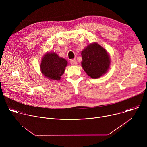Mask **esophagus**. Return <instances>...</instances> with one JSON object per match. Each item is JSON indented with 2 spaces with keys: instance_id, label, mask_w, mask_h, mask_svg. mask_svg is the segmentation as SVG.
Segmentation results:
<instances>
[{
  "instance_id": "1",
  "label": "esophagus",
  "mask_w": 147,
  "mask_h": 147,
  "mask_svg": "<svg viewBox=\"0 0 147 147\" xmlns=\"http://www.w3.org/2000/svg\"><path fill=\"white\" fill-rule=\"evenodd\" d=\"M70 63H71V64L73 66H76V65L77 64V61H76V59H72V60H71Z\"/></svg>"
}]
</instances>
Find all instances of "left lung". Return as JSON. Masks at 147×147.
<instances>
[{
  "mask_svg": "<svg viewBox=\"0 0 147 147\" xmlns=\"http://www.w3.org/2000/svg\"><path fill=\"white\" fill-rule=\"evenodd\" d=\"M81 66L92 78H98L106 74L110 68V55L96 42L89 44L81 51Z\"/></svg>",
  "mask_w": 147,
  "mask_h": 147,
  "instance_id": "1",
  "label": "left lung"
}]
</instances>
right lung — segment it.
<instances>
[{
    "instance_id": "obj_1",
    "label": "right lung",
    "mask_w": 147,
    "mask_h": 147,
    "mask_svg": "<svg viewBox=\"0 0 147 147\" xmlns=\"http://www.w3.org/2000/svg\"><path fill=\"white\" fill-rule=\"evenodd\" d=\"M67 63L65 59L60 57L56 52H47L42 58L40 71L48 79L58 81L63 74Z\"/></svg>"
}]
</instances>
